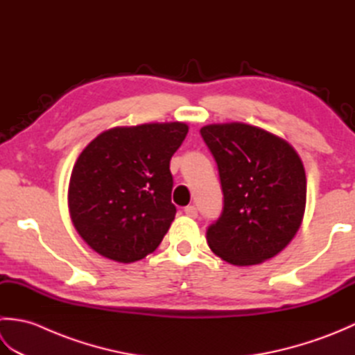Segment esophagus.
Masks as SVG:
<instances>
[{
  "instance_id": "esophagus-1",
  "label": "esophagus",
  "mask_w": 355,
  "mask_h": 355,
  "mask_svg": "<svg viewBox=\"0 0 355 355\" xmlns=\"http://www.w3.org/2000/svg\"><path fill=\"white\" fill-rule=\"evenodd\" d=\"M184 212H186L187 216H191V218H197L198 216V209L195 207V206H187L184 209Z\"/></svg>"
}]
</instances>
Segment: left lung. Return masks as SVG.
I'll return each instance as SVG.
<instances>
[{
	"instance_id": "8db88e82",
	"label": "left lung",
	"mask_w": 355,
	"mask_h": 355,
	"mask_svg": "<svg viewBox=\"0 0 355 355\" xmlns=\"http://www.w3.org/2000/svg\"><path fill=\"white\" fill-rule=\"evenodd\" d=\"M224 195L223 212L207 227L209 247L233 266L273 258L296 235L306 202L302 160L285 140L245 123L207 125Z\"/></svg>"
}]
</instances>
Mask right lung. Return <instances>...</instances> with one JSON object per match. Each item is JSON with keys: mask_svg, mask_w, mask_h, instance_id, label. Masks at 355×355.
I'll return each mask as SVG.
<instances>
[{"mask_svg": "<svg viewBox=\"0 0 355 355\" xmlns=\"http://www.w3.org/2000/svg\"><path fill=\"white\" fill-rule=\"evenodd\" d=\"M186 123H146L105 131L82 150L69 186L71 221L94 252L134 262L162 243L177 209L169 163Z\"/></svg>", "mask_w": 355, "mask_h": 355, "instance_id": "obj_1", "label": "right lung"}]
</instances>
